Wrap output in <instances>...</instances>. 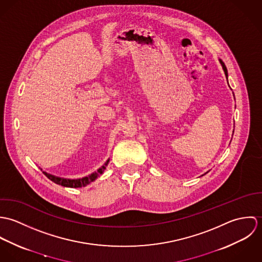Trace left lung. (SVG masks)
I'll list each match as a JSON object with an SVG mask.
<instances>
[{
  "instance_id": "left-lung-1",
  "label": "left lung",
  "mask_w": 262,
  "mask_h": 262,
  "mask_svg": "<svg viewBox=\"0 0 262 262\" xmlns=\"http://www.w3.org/2000/svg\"><path fill=\"white\" fill-rule=\"evenodd\" d=\"M219 61H220V63H221V66H222V69H223V71H224L226 78H227V80H228V72H227V68H226L224 62L222 61V59H219ZM228 84H229V83H228ZM207 172H208V171H207ZM207 172H206V173H207ZM206 173H204V174H206ZM204 174H203V176H204ZM203 176H201V177H203Z\"/></svg>"
}]
</instances>
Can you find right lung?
<instances>
[{
	"label": "right lung",
	"mask_w": 262,
	"mask_h": 262,
	"mask_svg": "<svg viewBox=\"0 0 262 262\" xmlns=\"http://www.w3.org/2000/svg\"><path fill=\"white\" fill-rule=\"evenodd\" d=\"M110 161V158L97 170V171H94L93 173L89 174L88 177H84V178H81V179H64V178H60V177H56V176H53V174H50L46 171H42L50 181H52L53 183L59 185V186H62V187H85L88 186L89 184H91L92 182L96 181L106 169L108 163ZM42 170V168H40Z\"/></svg>",
	"instance_id": "1"
}]
</instances>
